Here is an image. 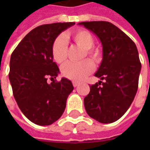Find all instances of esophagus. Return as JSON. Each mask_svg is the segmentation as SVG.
Segmentation results:
<instances>
[{
  "instance_id": "obj_1",
  "label": "esophagus",
  "mask_w": 150,
  "mask_h": 150,
  "mask_svg": "<svg viewBox=\"0 0 150 150\" xmlns=\"http://www.w3.org/2000/svg\"><path fill=\"white\" fill-rule=\"evenodd\" d=\"M72 84H73V86H74V87H75V88H76V87H77V86H79V83L78 82L73 81V82H72Z\"/></svg>"
}]
</instances>
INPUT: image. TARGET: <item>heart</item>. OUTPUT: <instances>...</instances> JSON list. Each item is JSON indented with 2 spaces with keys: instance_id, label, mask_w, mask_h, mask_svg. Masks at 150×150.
I'll return each instance as SVG.
<instances>
[{
  "instance_id": "b5f03b06",
  "label": "heart",
  "mask_w": 150,
  "mask_h": 150,
  "mask_svg": "<svg viewBox=\"0 0 150 150\" xmlns=\"http://www.w3.org/2000/svg\"><path fill=\"white\" fill-rule=\"evenodd\" d=\"M72 40L79 46L84 49L85 54L89 56L94 62H99L101 60V53L98 49L92 48L94 38L88 31L79 30L71 34ZM67 43L64 35H59L54 41L52 45V56L58 63H62L67 59ZM94 69L93 62L90 59H85L80 62H68L62 66L61 71L66 78L74 81H80L92 72Z\"/></svg>"
}]
</instances>
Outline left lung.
Here are the masks:
<instances>
[{
	"label": "left lung",
	"mask_w": 150,
	"mask_h": 150,
	"mask_svg": "<svg viewBox=\"0 0 150 150\" xmlns=\"http://www.w3.org/2000/svg\"><path fill=\"white\" fill-rule=\"evenodd\" d=\"M94 33L103 47V59L90 86L84 107L90 117L103 124L115 122L129 109L138 88L142 64L135 43L108 21L79 23Z\"/></svg>",
	"instance_id": "left-lung-1"
}]
</instances>
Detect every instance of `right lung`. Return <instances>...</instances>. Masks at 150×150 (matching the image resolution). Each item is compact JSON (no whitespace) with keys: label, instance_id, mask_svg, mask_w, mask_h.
Returning a JSON list of instances; mask_svg holds the SVG:
<instances>
[{"label":"right lung","instance_id":"1","mask_svg":"<svg viewBox=\"0 0 150 150\" xmlns=\"http://www.w3.org/2000/svg\"><path fill=\"white\" fill-rule=\"evenodd\" d=\"M75 22L39 25L27 34L12 53L8 78L22 113L38 125H50L61 117L74 87L71 80L56 82L59 69L53 62L52 45ZM50 78L53 82L47 83Z\"/></svg>","mask_w":150,"mask_h":150}]
</instances>
